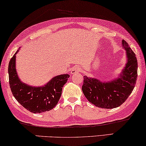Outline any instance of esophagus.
Wrapping results in <instances>:
<instances>
[{"mask_svg":"<svg viewBox=\"0 0 146 146\" xmlns=\"http://www.w3.org/2000/svg\"><path fill=\"white\" fill-rule=\"evenodd\" d=\"M81 71V68L80 67H74V68L71 70V74H77L80 72Z\"/></svg>","mask_w":146,"mask_h":146,"instance_id":"1","label":"esophagus"}]
</instances>
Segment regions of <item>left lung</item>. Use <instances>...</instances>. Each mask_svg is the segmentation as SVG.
Returning <instances> with one entry per match:
<instances>
[{"instance_id":"1","label":"left lung","mask_w":146,"mask_h":146,"mask_svg":"<svg viewBox=\"0 0 146 146\" xmlns=\"http://www.w3.org/2000/svg\"><path fill=\"white\" fill-rule=\"evenodd\" d=\"M126 50L127 62L120 78L110 82H102L96 78L84 76L82 89L90 102L96 107L112 109L124 103L132 92L137 77V61L135 53L128 44L122 40Z\"/></svg>"}]
</instances>
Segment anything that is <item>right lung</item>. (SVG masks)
I'll list each match as a JSON object with an SVG mask.
<instances>
[{
    "mask_svg": "<svg viewBox=\"0 0 146 146\" xmlns=\"http://www.w3.org/2000/svg\"><path fill=\"white\" fill-rule=\"evenodd\" d=\"M16 52L9 64V84L13 96L32 113H42L53 109L58 102L62 87L70 76L62 74L53 78L42 87H33L21 82L15 68Z\"/></svg>",
    "mask_w": 146,
    "mask_h": 146,
    "instance_id": "obj_1",
    "label": "right lung"
}]
</instances>
